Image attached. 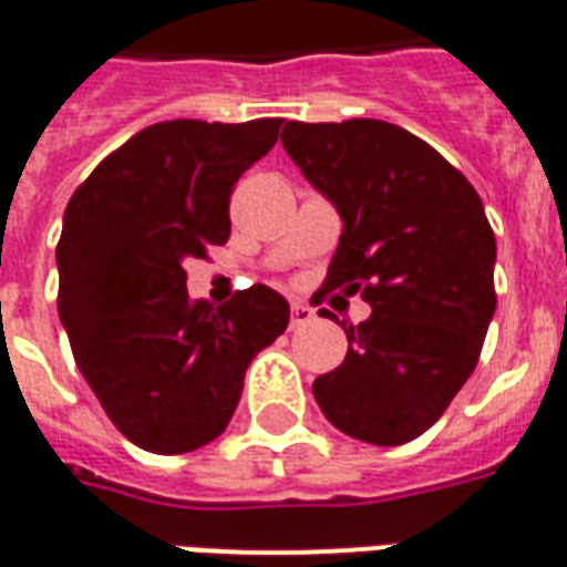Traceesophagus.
I'll return each mask as SVG.
<instances>
[{"label": "esophagus", "instance_id": "obj_1", "mask_svg": "<svg viewBox=\"0 0 567 567\" xmlns=\"http://www.w3.org/2000/svg\"><path fill=\"white\" fill-rule=\"evenodd\" d=\"M313 319H316L313 307L305 305V301H296V305H292V310H289V324H292V328L310 324V322H313Z\"/></svg>", "mask_w": 567, "mask_h": 567}]
</instances>
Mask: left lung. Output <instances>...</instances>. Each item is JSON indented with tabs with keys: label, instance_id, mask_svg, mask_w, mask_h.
<instances>
[{
	"label": "left lung",
	"instance_id": "left-lung-1",
	"mask_svg": "<svg viewBox=\"0 0 567 567\" xmlns=\"http://www.w3.org/2000/svg\"><path fill=\"white\" fill-rule=\"evenodd\" d=\"M284 151L343 218L324 292L372 307L343 322L349 352L313 381L322 414L375 446L420 437L480 361L497 307V243L476 188L388 121H289Z\"/></svg>",
	"mask_w": 567,
	"mask_h": 567
}]
</instances>
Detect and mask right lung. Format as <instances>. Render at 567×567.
Returning a JSON list of instances; mask_svg holds the SVG:
<instances>
[{
    "mask_svg": "<svg viewBox=\"0 0 567 567\" xmlns=\"http://www.w3.org/2000/svg\"><path fill=\"white\" fill-rule=\"evenodd\" d=\"M280 124H153L105 156L64 209L61 324L109 420L142 450L215 441L254 354L287 331L275 289L254 284L213 307L188 298L183 269L227 243L236 179L275 147Z\"/></svg>",
    "mask_w": 567,
    "mask_h": 567,
    "instance_id": "1",
    "label": "right lung"
}]
</instances>
